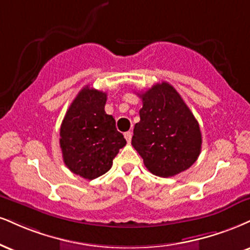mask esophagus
Wrapping results in <instances>:
<instances>
[{
    "mask_svg": "<svg viewBox=\"0 0 250 250\" xmlns=\"http://www.w3.org/2000/svg\"><path fill=\"white\" fill-rule=\"evenodd\" d=\"M131 136H133V133H131V131H127V133H125V140H127L128 143H130Z\"/></svg>",
    "mask_w": 250,
    "mask_h": 250,
    "instance_id": "1",
    "label": "esophagus"
}]
</instances>
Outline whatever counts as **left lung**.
Masks as SVG:
<instances>
[{
    "mask_svg": "<svg viewBox=\"0 0 250 250\" xmlns=\"http://www.w3.org/2000/svg\"><path fill=\"white\" fill-rule=\"evenodd\" d=\"M143 106L131 144L150 172L172 177L188 170L201 151L199 123L170 83H156L138 94Z\"/></svg>",
    "mask_w": 250,
    "mask_h": 250,
    "instance_id": "8db88e82",
    "label": "left lung"
}]
</instances>
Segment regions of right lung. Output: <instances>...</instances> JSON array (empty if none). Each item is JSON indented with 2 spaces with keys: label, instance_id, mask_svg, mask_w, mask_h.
<instances>
[{
  "label": "right lung",
  "instance_id": "add662e5",
  "mask_svg": "<svg viewBox=\"0 0 250 250\" xmlns=\"http://www.w3.org/2000/svg\"><path fill=\"white\" fill-rule=\"evenodd\" d=\"M106 93L83 87L60 127V149L66 167L85 179H95L112 167L119 150L127 144L115 120L104 112Z\"/></svg>",
  "mask_w": 250,
  "mask_h": 250
}]
</instances>
